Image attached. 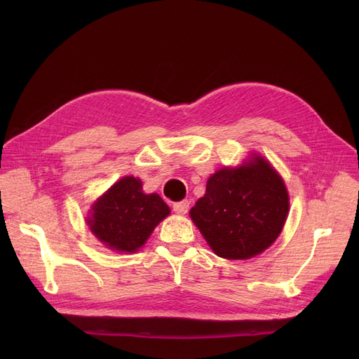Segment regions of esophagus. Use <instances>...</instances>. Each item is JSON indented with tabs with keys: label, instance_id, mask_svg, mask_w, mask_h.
Wrapping results in <instances>:
<instances>
[{
	"label": "esophagus",
	"instance_id": "34e87169",
	"mask_svg": "<svg viewBox=\"0 0 359 359\" xmlns=\"http://www.w3.org/2000/svg\"><path fill=\"white\" fill-rule=\"evenodd\" d=\"M190 202L189 201H181V202H175L173 203V211L177 214H186L189 211Z\"/></svg>",
	"mask_w": 359,
	"mask_h": 359
}]
</instances>
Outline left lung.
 <instances>
[{"instance_id": "1", "label": "left lung", "mask_w": 359, "mask_h": 359, "mask_svg": "<svg viewBox=\"0 0 359 359\" xmlns=\"http://www.w3.org/2000/svg\"><path fill=\"white\" fill-rule=\"evenodd\" d=\"M289 212L285 181L257 154L236 168L217 170L190 210L193 223L212 252L224 259H250L273 244Z\"/></svg>"}]
</instances>
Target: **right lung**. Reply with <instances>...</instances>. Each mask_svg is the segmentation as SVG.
<instances>
[{
	"mask_svg": "<svg viewBox=\"0 0 359 359\" xmlns=\"http://www.w3.org/2000/svg\"><path fill=\"white\" fill-rule=\"evenodd\" d=\"M91 232L107 248L135 253L170 210L157 193L145 194L142 181L124 177L91 206Z\"/></svg>",
	"mask_w": 359,
	"mask_h": 359,
	"instance_id": "right-lung-1",
	"label": "right lung"
}]
</instances>
